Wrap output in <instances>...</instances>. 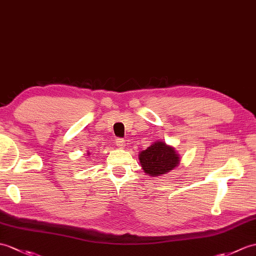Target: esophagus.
<instances>
[{"instance_id":"34e87169","label":"esophagus","mask_w":256,"mask_h":256,"mask_svg":"<svg viewBox=\"0 0 256 256\" xmlns=\"http://www.w3.org/2000/svg\"><path fill=\"white\" fill-rule=\"evenodd\" d=\"M116 146L118 147H120V148H123V147H126V140H124L123 138H116Z\"/></svg>"}]
</instances>
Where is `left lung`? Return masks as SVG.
Wrapping results in <instances>:
<instances>
[{
	"label": "left lung",
	"instance_id": "obj_1",
	"mask_svg": "<svg viewBox=\"0 0 256 256\" xmlns=\"http://www.w3.org/2000/svg\"><path fill=\"white\" fill-rule=\"evenodd\" d=\"M140 162L147 174L159 176L174 170L179 164L180 158L174 147L166 145L162 142H157L140 154Z\"/></svg>",
	"mask_w": 256,
	"mask_h": 256
}]
</instances>
